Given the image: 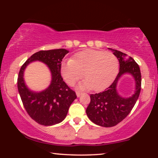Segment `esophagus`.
I'll return each mask as SVG.
<instances>
[{"label": "esophagus", "instance_id": "34e87169", "mask_svg": "<svg viewBox=\"0 0 158 158\" xmlns=\"http://www.w3.org/2000/svg\"><path fill=\"white\" fill-rule=\"evenodd\" d=\"M76 95H77V97H80L82 95V93H81V92H76Z\"/></svg>", "mask_w": 158, "mask_h": 158}]
</instances>
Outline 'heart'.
Returning <instances> with one entry per match:
<instances>
[{
  "mask_svg": "<svg viewBox=\"0 0 158 158\" xmlns=\"http://www.w3.org/2000/svg\"><path fill=\"white\" fill-rule=\"evenodd\" d=\"M118 71V58L113 53L95 49H87L75 54L73 59L62 62L60 73L69 85L83 77L79 84L81 89L98 91L111 85Z\"/></svg>",
  "mask_w": 158,
  "mask_h": 158,
  "instance_id": "obj_1",
  "label": "heart"
}]
</instances>
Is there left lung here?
I'll return each mask as SVG.
<instances>
[{"mask_svg": "<svg viewBox=\"0 0 158 158\" xmlns=\"http://www.w3.org/2000/svg\"><path fill=\"white\" fill-rule=\"evenodd\" d=\"M110 49V48H109ZM119 62V72L113 83L105 91L90 94V102L86 109L88 117L97 125L104 127L116 126L130 113L141 90V73L132 57L122 52L110 49ZM129 73L135 80V93L131 97L123 98L116 91V85L122 74Z\"/></svg>", "mask_w": 158, "mask_h": 158, "instance_id": "8db88e82", "label": "left lung"}]
</instances>
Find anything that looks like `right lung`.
<instances>
[{"label": "right lung", "instance_id": "right-lung-1", "mask_svg": "<svg viewBox=\"0 0 158 158\" xmlns=\"http://www.w3.org/2000/svg\"><path fill=\"white\" fill-rule=\"evenodd\" d=\"M69 51L65 49L42 50L32 55L21 66L17 86L23 105L32 119L44 126H52L62 122L66 117L76 94L63 81L60 73L61 62ZM40 61L49 67L52 75L51 83L42 92L36 93L27 88L23 72L29 63Z\"/></svg>", "mask_w": 158, "mask_h": 158}]
</instances>
